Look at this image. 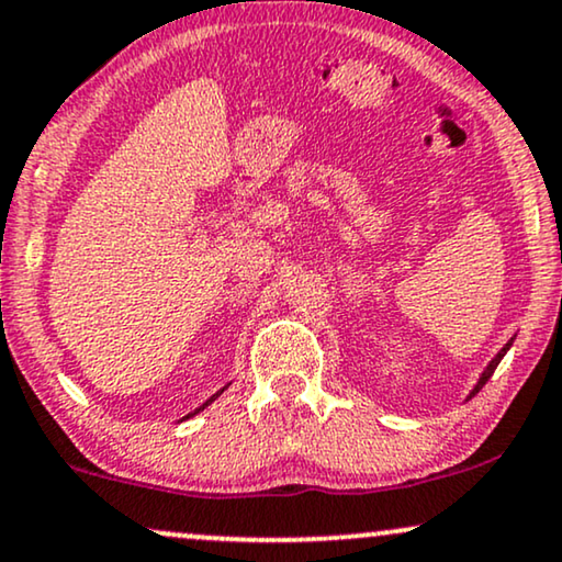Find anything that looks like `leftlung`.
<instances>
[{
	"mask_svg": "<svg viewBox=\"0 0 562 562\" xmlns=\"http://www.w3.org/2000/svg\"><path fill=\"white\" fill-rule=\"evenodd\" d=\"M508 347H512V341H508V344H506V347L498 351V355H496V359H493V362L488 364V368H485V372H483V375H481V380H477L475 391H473V393H470V398H473V395H475L477 391H481V387H483L485 383H488V380H491V375H493V372H496V368H498V362H501V359H504V355H506V351H508Z\"/></svg>",
	"mask_w": 562,
	"mask_h": 562,
	"instance_id": "obj_1",
	"label": "left lung"
}]
</instances>
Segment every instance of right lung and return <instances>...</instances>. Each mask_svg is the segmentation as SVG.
I'll return each mask as SVG.
<instances>
[{"label":"right lung","instance_id":"add662e5","mask_svg":"<svg viewBox=\"0 0 562 562\" xmlns=\"http://www.w3.org/2000/svg\"><path fill=\"white\" fill-rule=\"evenodd\" d=\"M215 398H218V393H215V395H213V398H211V401H205V403H203V406H200V408H198V411H203V408H205V406H207V403H213V401H215ZM198 411H194V414H198ZM190 416H192V414H190ZM190 416H184V418H190Z\"/></svg>","mask_w":562,"mask_h":562}]
</instances>
